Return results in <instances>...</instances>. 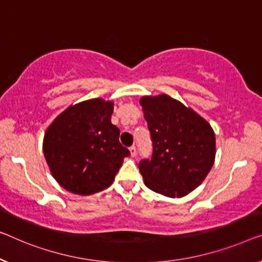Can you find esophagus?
Returning <instances> with one entry per match:
<instances>
[{
    "label": "esophagus",
    "mask_w": 262,
    "mask_h": 262,
    "mask_svg": "<svg viewBox=\"0 0 262 262\" xmlns=\"http://www.w3.org/2000/svg\"><path fill=\"white\" fill-rule=\"evenodd\" d=\"M129 151H130V156H135L136 155V147L135 146H132L129 148Z\"/></svg>",
    "instance_id": "1"
}]
</instances>
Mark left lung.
Here are the masks:
<instances>
[{
	"label": "left lung",
	"mask_w": 262,
	"mask_h": 262,
	"mask_svg": "<svg viewBox=\"0 0 262 262\" xmlns=\"http://www.w3.org/2000/svg\"><path fill=\"white\" fill-rule=\"evenodd\" d=\"M140 104L153 141L151 160L139 165L144 185L165 196H185L212 169L216 153L213 128L167 94L142 96Z\"/></svg>",
	"instance_id": "8db88e82"
}]
</instances>
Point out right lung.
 Here are the masks:
<instances>
[{
	"label": "right lung",
	"instance_id": "1",
	"mask_svg": "<svg viewBox=\"0 0 262 262\" xmlns=\"http://www.w3.org/2000/svg\"><path fill=\"white\" fill-rule=\"evenodd\" d=\"M114 102L92 99L72 104L47 128L43 154L58 185L77 195L108 188L129 150L112 123Z\"/></svg>",
	"mask_w": 262,
	"mask_h": 262
}]
</instances>
